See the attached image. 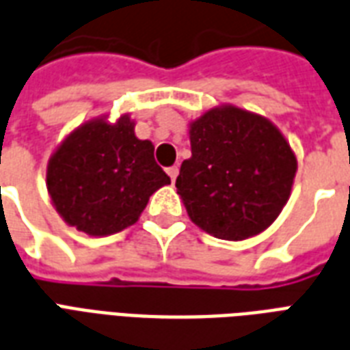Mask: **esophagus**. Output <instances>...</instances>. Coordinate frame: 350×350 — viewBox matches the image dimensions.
<instances>
[{
	"instance_id": "esophagus-1",
	"label": "esophagus",
	"mask_w": 350,
	"mask_h": 350,
	"mask_svg": "<svg viewBox=\"0 0 350 350\" xmlns=\"http://www.w3.org/2000/svg\"><path fill=\"white\" fill-rule=\"evenodd\" d=\"M167 175H170V178H172V180H175V178H177V175H178L177 165H172V167H167Z\"/></svg>"
}]
</instances>
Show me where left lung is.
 Returning a JSON list of instances; mask_svg holds the SVG:
<instances>
[{
    "instance_id": "obj_1",
    "label": "left lung",
    "mask_w": 350,
    "mask_h": 350,
    "mask_svg": "<svg viewBox=\"0 0 350 350\" xmlns=\"http://www.w3.org/2000/svg\"><path fill=\"white\" fill-rule=\"evenodd\" d=\"M192 157L177 193L190 220L221 241H246L272 226L287 205L297 154L267 117L221 104L188 124Z\"/></svg>"
}]
</instances>
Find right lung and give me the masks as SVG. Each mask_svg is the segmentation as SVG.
Listing matches in <instances>:
<instances>
[{
	"mask_svg": "<svg viewBox=\"0 0 350 350\" xmlns=\"http://www.w3.org/2000/svg\"><path fill=\"white\" fill-rule=\"evenodd\" d=\"M129 113L81 122L46 165V188L63 221L89 237L134 226L158 188L172 180L154 162V145L139 139Z\"/></svg>",
	"mask_w": 350,
	"mask_h": 350,
	"instance_id": "1",
	"label": "right lung"
}]
</instances>
